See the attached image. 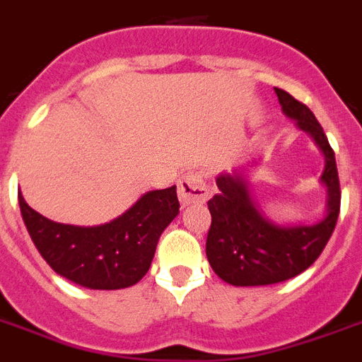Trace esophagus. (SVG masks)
I'll use <instances>...</instances> for the list:
<instances>
[{
  "label": "esophagus",
  "instance_id": "34e87169",
  "mask_svg": "<svg viewBox=\"0 0 362 362\" xmlns=\"http://www.w3.org/2000/svg\"><path fill=\"white\" fill-rule=\"evenodd\" d=\"M207 197H209V189L199 171H187L182 175L178 182V199L182 206L206 202Z\"/></svg>",
  "mask_w": 362,
  "mask_h": 362
}]
</instances>
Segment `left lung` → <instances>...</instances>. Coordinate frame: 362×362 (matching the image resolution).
Wrapping results in <instances>:
<instances>
[{
	"mask_svg": "<svg viewBox=\"0 0 362 362\" xmlns=\"http://www.w3.org/2000/svg\"><path fill=\"white\" fill-rule=\"evenodd\" d=\"M282 111L315 140L325 155L320 182L326 185V216L312 226H279L260 213L242 173L216 177L218 193L207 207L211 228L206 255L213 272L233 286H268L293 279L317 260L332 237L341 209V187L335 153L313 112L282 89H276Z\"/></svg>",
	"mask_w": 362,
	"mask_h": 362,
	"instance_id": "8db88e82",
	"label": "left lung"
}]
</instances>
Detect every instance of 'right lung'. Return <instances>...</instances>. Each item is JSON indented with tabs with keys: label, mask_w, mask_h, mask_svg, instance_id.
<instances>
[{
	"label": "right lung",
	"mask_w": 362,
	"mask_h": 362,
	"mask_svg": "<svg viewBox=\"0 0 362 362\" xmlns=\"http://www.w3.org/2000/svg\"><path fill=\"white\" fill-rule=\"evenodd\" d=\"M34 246L58 275L90 290H122L149 272L163 229L178 215L177 185L142 194L124 215L93 228L59 224L18 193Z\"/></svg>",
	"instance_id": "1"
}]
</instances>
